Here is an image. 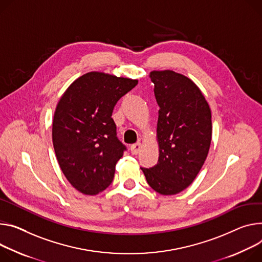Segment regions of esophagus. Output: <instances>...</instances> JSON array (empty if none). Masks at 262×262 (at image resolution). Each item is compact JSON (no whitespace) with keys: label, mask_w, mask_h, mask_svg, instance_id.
<instances>
[{"label":"esophagus","mask_w":262,"mask_h":262,"mask_svg":"<svg viewBox=\"0 0 262 262\" xmlns=\"http://www.w3.org/2000/svg\"><path fill=\"white\" fill-rule=\"evenodd\" d=\"M140 149H141V143H140V142H137V143H135V144H133L130 146V152L133 155H138Z\"/></svg>","instance_id":"esophagus-1"}]
</instances>
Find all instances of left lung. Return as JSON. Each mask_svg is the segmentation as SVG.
<instances>
[{"mask_svg": "<svg viewBox=\"0 0 262 262\" xmlns=\"http://www.w3.org/2000/svg\"><path fill=\"white\" fill-rule=\"evenodd\" d=\"M160 106L157 165L143 168L148 185L160 194L172 195L196 178L209 152L212 122L210 107L200 89L170 70L150 73Z\"/></svg>", "mask_w": 262, "mask_h": 262, "instance_id": "obj_1", "label": "left lung"}]
</instances>
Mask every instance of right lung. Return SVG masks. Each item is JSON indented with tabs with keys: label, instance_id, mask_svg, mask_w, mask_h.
I'll return each instance as SVG.
<instances>
[{
	"label": "right lung",
	"instance_id": "obj_1",
	"mask_svg": "<svg viewBox=\"0 0 262 262\" xmlns=\"http://www.w3.org/2000/svg\"><path fill=\"white\" fill-rule=\"evenodd\" d=\"M138 80L90 72L71 84L53 119L56 158L67 180L79 192L98 194L113 182L126 146L117 137L113 110Z\"/></svg>",
	"mask_w": 262,
	"mask_h": 262
}]
</instances>
